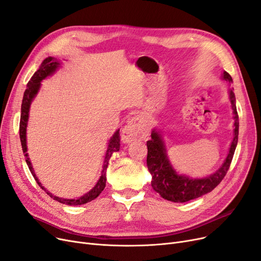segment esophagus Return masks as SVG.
Returning <instances> with one entry per match:
<instances>
[{
    "instance_id": "obj_1",
    "label": "esophagus",
    "mask_w": 261,
    "mask_h": 261,
    "mask_svg": "<svg viewBox=\"0 0 261 261\" xmlns=\"http://www.w3.org/2000/svg\"><path fill=\"white\" fill-rule=\"evenodd\" d=\"M145 126L142 116L137 115L131 117L121 131V141L123 143H131L141 139L145 133Z\"/></svg>"
}]
</instances>
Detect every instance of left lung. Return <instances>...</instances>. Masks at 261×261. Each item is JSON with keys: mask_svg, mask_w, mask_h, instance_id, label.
I'll list each match as a JSON object with an SVG mask.
<instances>
[{"mask_svg": "<svg viewBox=\"0 0 261 261\" xmlns=\"http://www.w3.org/2000/svg\"><path fill=\"white\" fill-rule=\"evenodd\" d=\"M222 79L229 84L232 83V79L228 72L224 71ZM228 95L234 120L233 139L224 162L219 169H217V172H214L208 177L192 178L187 175L178 174L167 156L161 131L156 128L152 129L151 140L147 141V149H148L147 167H148V171L152 177V189L164 199L174 202H186L198 198L211 192L221 182L226 173H227L238 144V134H239V116H238L236 97L232 88L228 89Z\"/></svg>", "mask_w": 261, "mask_h": 261, "instance_id": "left-lung-1", "label": "left lung"}]
</instances>
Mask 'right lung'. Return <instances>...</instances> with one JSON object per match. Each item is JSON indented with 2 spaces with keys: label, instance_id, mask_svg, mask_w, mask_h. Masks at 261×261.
<instances>
[{
  "label": "right lung",
  "instance_id": "obj_1",
  "mask_svg": "<svg viewBox=\"0 0 261 261\" xmlns=\"http://www.w3.org/2000/svg\"><path fill=\"white\" fill-rule=\"evenodd\" d=\"M61 67V62L58 61L56 59L52 58V56H49V58L44 59L43 62L41 63V65L39 66V69L33 74V76L31 77V80L28 83V87L24 92L23 95V99H22V105H21V117H20V141H21V145H22V150H23L24 156H25V162L30 168V171L33 175V177L35 178L36 182L38 184V186L46 191V193L53 198L54 200H58L61 203H65V205H69V206H77V205H84V203L92 201L95 198H97L101 192L103 191L105 187H106V182H107V168L109 165V160L110 158L112 156L113 152H116L119 150L120 148V137H119V130H117L113 137L110 139L109 141V145H108V149L106 152V156H105V161H103V166H102V171H101V176L99 178V180L97 181V184L95 185V187L88 191L86 194H84L83 196H80L79 198H63V197H59L55 196L48 190H46L41 184L40 181L38 180L35 172H34V168L32 166L31 160L29 158V153H28V145H27V127H28V121H29V115H30V108H31V103L32 101L34 100V98L36 97V95L39 92V88L41 86V81L44 80V79L52 75L58 68Z\"/></svg>",
  "mask_w": 261,
  "mask_h": 261
}]
</instances>
